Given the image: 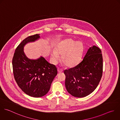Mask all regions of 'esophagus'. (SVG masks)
<instances>
[{"label": "esophagus", "instance_id": "esophagus-1", "mask_svg": "<svg viewBox=\"0 0 120 120\" xmlns=\"http://www.w3.org/2000/svg\"><path fill=\"white\" fill-rule=\"evenodd\" d=\"M63 71V69L61 68H58V72L59 73H61Z\"/></svg>", "mask_w": 120, "mask_h": 120}]
</instances>
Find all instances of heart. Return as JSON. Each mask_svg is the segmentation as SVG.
I'll return each mask as SVG.
<instances>
[{"instance_id": "b5f03b06", "label": "heart", "mask_w": 120, "mask_h": 120, "mask_svg": "<svg viewBox=\"0 0 120 120\" xmlns=\"http://www.w3.org/2000/svg\"><path fill=\"white\" fill-rule=\"evenodd\" d=\"M83 46L80 41H75L68 38L61 41L57 45L56 50H52L51 56L54 62L58 61L59 55H62V62L67 67H73L79 62L83 52Z\"/></svg>"}]
</instances>
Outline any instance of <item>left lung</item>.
I'll return each mask as SVG.
<instances>
[{"label": "left lung", "instance_id": "obj_1", "mask_svg": "<svg viewBox=\"0 0 120 120\" xmlns=\"http://www.w3.org/2000/svg\"><path fill=\"white\" fill-rule=\"evenodd\" d=\"M102 73L101 51L93 45L89 48L79 64L64 71L66 89L75 97H86L96 89L101 80Z\"/></svg>", "mask_w": 120, "mask_h": 120}]
</instances>
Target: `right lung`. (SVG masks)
Wrapping results in <instances>:
<instances>
[{
  "mask_svg": "<svg viewBox=\"0 0 120 120\" xmlns=\"http://www.w3.org/2000/svg\"><path fill=\"white\" fill-rule=\"evenodd\" d=\"M39 35H34L24 39L17 47L12 60L14 75L18 85L25 93L35 98L47 93L57 75L56 66L44 57L30 60L24 52V45L38 39Z\"/></svg>",
  "mask_w": 120,
  "mask_h": 120,
  "instance_id": "obj_1",
  "label": "right lung"
}]
</instances>
